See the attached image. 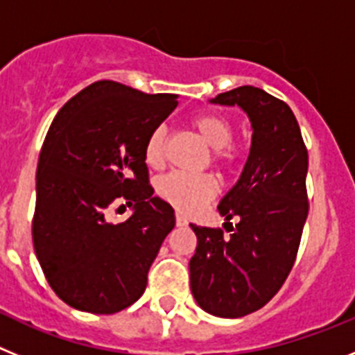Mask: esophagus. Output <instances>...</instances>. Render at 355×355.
I'll use <instances>...</instances> for the list:
<instances>
[{
	"mask_svg": "<svg viewBox=\"0 0 355 355\" xmlns=\"http://www.w3.org/2000/svg\"><path fill=\"white\" fill-rule=\"evenodd\" d=\"M187 224H188L187 218H184L181 213H175V225H178V227H183V225H187Z\"/></svg>",
	"mask_w": 355,
	"mask_h": 355,
	"instance_id": "1",
	"label": "esophagus"
}]
</instances>
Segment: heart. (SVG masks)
Returning <instances> with one entry per match:
<instances>
[{
  "label": "heart",
  "instance_id": "b5f03b06",
  "mask_svg": "<svg viewBox=\"0 0 355 355\" xmlns=\"http://www.w3.org/2000/svg\"><path fill=\"white\" fill-rule=\"evenodd\" d=\"M192 128L200 139L211 147V162L222 171H229L238 162V149L231 144L233 124L218 114H199L192 119ZM167 150V130L158 126L150 131L144 146V158L150 167H162ZM156 192L163 200L181 213H193L216 196V181L213 175H188L172 172L163 175L156 184Z\"/></svg>",
  "mask_w": 355,
  "mask_h": 355
}]
</instances>
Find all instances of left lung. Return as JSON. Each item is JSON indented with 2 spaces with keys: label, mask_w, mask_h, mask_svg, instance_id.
<instances>
[{
  "label": "left lung",
  "mask_w": 355,
  "mask_h": 355,
  "mask_svg": "<svg viewBox=\"0 0 355 355\" xmlns=\"http://www.w3.org/2000/svg\"><path fill=\"white\" fill-rule=\"evenodd\" d=\"M211 103L240 106L249 115L252 142L240 180L218 205L229 236L190 224L197 236L190 286L206 313L240 318L261 309L293 268L309 209L307 149L290 106L265 90L245 85Z\"/></svg>",
  "instance_id": "1"
}]
</instances>
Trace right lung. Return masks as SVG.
Instances as JSON below:
<instances>
[{
    "label": "right lung",
    "instance_id": "obj_1",
    "mask_svg": "<svg viewBox=\"0 0 355 355\" xmlns=\"http://www.w3.org/2000/svg\"><path fill=\"white\" fill-rule=\"evenodd\" d=\"M175 106L174 94L96 81L62 106L46 135L31 234L49 286L74 309L114 315L146 291L175 216L153 196L144 146ZM114 205L134 213L115 225Z\"/></svg>",
    "mask_w": 355,
    "mask_h": 355
}]
</instances>
